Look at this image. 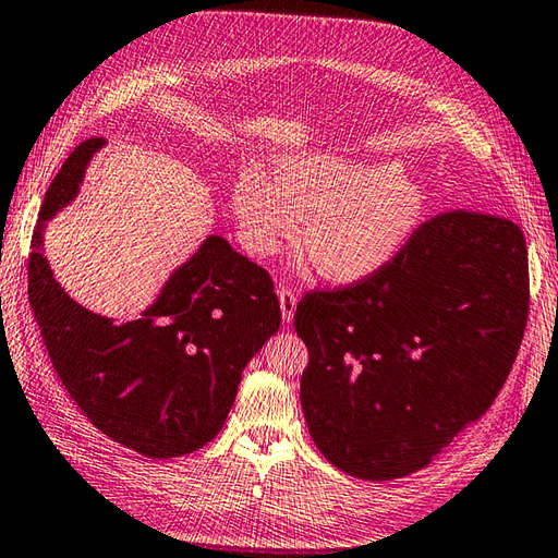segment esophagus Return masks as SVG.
<instances>
[{"label":"esophagus","mask_w":558,"mask_h":558,"mask_svg":"<svg viewBox=\"0 0 558 558\" xmlns=\"http://www.w3.org/2000/svg\"><path fill=\"white\" fill-rule=\"evenodd\" d=\"M277 295H279V307H281V315H283V319L291 322V319H293V315H295L298 295H295L291 289H283V287L277 291Z\"/></svg>","instance_id":"esophagus-1"}]
</instances>
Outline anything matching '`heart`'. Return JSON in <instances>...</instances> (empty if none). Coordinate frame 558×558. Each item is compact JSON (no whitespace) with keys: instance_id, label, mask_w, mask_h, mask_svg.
I'll return each mask as SVG.
<instances>
[{"instance_id":"obj_1","label":"heart","mask_w":558,"mask_h":558,"mask_svg":"<svg viewBox=\"0 0 558 558\" xmlns=\"http://www.w3.org/2000/svg\"><path fill=\"white\" fill-rule=\"evenodd\" d=\"M234 215L243 246L271 255L303 227L301 243L317 271L355 283L388 267L424 217V194L396 162L301 154L281 172L243 168L234 184Z\"/></svg>"}]
</instances>
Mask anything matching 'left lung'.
Masks as SVG:
<instances>
[{
    "mask_svg": "<svg viewBox=\"0 0 558 558\" xmlns=\"http://www.w3.org/2000/svg\"><path fill=\"white\" fill-rule=\"evenodd\" d=\"M527 301L521 227L473 210L418 225L369 279L305 293L301 404L319 452L362 481L430 464L505 386Z\"/></svg>",
    "mask_w": 558,
    "mask_h": 558,
    "instance_id": "8db88e82",
    "label": "left lung"
}]
</instances>
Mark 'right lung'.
I'll return each instance as SVG.
<instances>
[{
    "instance_id": "add662e5",
    "label": "right lung",
    "mask_w": 558,
    "mask_h": 558,
    "mask_svg": "<svg viewBox=\"0 0 558 558\" xmlns=\"http://www.w3.org/2000/svg\"><path fill=\"white\" fill-rule=\"evenodd\" d=\"M75 146L49 184L31 241L28 301L49 360L104 436L148 459L198 450L220 433L241 372L281 324L267 269L208 236L140 319L113 324L77 305L51 275L43 232L77 194L89 158Z\"/></svg>"
}]
</instances>
